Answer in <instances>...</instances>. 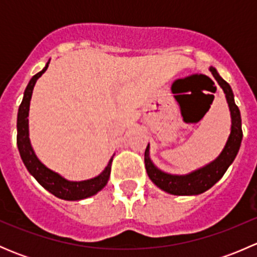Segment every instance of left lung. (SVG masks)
Here are the masks:
<instances>
[{
    "label": "left lung",
    "mask_w": 257,
    "mask_h": 257,
    "mask_svg": "<svg viewBox=\"0 0 257 257\" xmlns=\"http://www.w3.org/2000/svg\"><path fill=\"white\" fill-rule=\"evenodd\" d=\"M210 71L226 95V100L229 103L230 112H231L232 123L229 141H227L221 154L217 157V159H215L211 164L206 165L205 168H201V169L196 170L191 174L178 177V175H170L157 169L149 158V144L145 149L144 163L148 177L158 188L167 191V193L173 194V195H198V194L209 190L212 185H215L222 178L230 164L234 162L235 157L240 149L241 141H242V129H241L240 110L239 107L235 104L234 93H232L229 83L225 82L217 74L216 69L210 67Z\"/></svg>",
    "instance_id": "1"
}]
</instances>
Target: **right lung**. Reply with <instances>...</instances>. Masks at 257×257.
Returning <instances> with one entry per match:
<instances>
[{"mask_svg":"<svg viewBox=\"0 0 257 257\" xmlns=\"http://www.w3.org/2000/svg\"><path fill=\"white\" fill-rule=\"evenodd\" d=\"M48 64H46L45 68L37 74L32 77V79L28 83L27 88L25 90L22 103L18 108L17 115V147L20 150V155L23 160V164L26 165L28 172L35 177L36 180L54 196L63 200H82L89 196L94 195L98 191L102 190L108 183V179L110 177V168H112V160H109L104 172L98 177L84 181H68L63 179L57 173L52 172L48 168H46L37 157L33 153L31 147L30 138H28V110H30V100L32 97V90L35 87L37 79L42 76L48 68Z\"/></svg>","mask_w":257,"mask_h":257,"instance_id":"right-lung-1","label":"right lung"}]
</instances>
